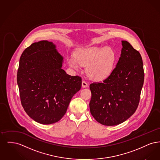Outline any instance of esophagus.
<instances>
[{
  "label": "esophagus",
  "instance_id": "34e87169",
  "mask_svg": "<svg viewBox=\"0 0 160 160\" xmlns=\"http://www.w3.org/2000/svg\"><path fill=\"white\" fill-rule=\"evenodd\" d=\"M88 86V83L85 80H83L82 82V87L83 88H86Z\"/></svg>",
  "mask_w": 160,
  "mask_h": 160
}]
</instances>
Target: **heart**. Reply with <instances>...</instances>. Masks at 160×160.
<instances>
[{"label": "heart", "mask_w": 160, "mask_h": 160, "mask_svg": "<svg viewBox=\"0 0 160 160\" xmlns=\"http://www.w3.org/2000/svg\"><path fill=\"white\" fill-rule=\"evenodd\" d=\"M114 51L110 47L93 46L77 49L75 57L68 59L69 65L77 69L79 65L87 67L86 72L93 79L101 80L108 76L113 67Z\"/></svg>", "instance_id": "obj_1"}]
</instances>
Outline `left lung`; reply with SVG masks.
Here are the masks:
<instances>
[{
	"label": "left lung",
	"mask_w": 160,
	"mask_h": 160,
	"mask_svg": "<svg viewBox=\"0 0 160 160\" xmlns=\"http://www.w3.org/2000/svg\"><path fill=\"white\" fill-rule=\"evenodd\" d=\"M121 57L110 75L102 82L89 86L91 113L106 126L120 124L134 113L144 82V69L138 51L122 41Z\"/></svg>",
	"instance_id": "left-lung-1"
}]
</instances>
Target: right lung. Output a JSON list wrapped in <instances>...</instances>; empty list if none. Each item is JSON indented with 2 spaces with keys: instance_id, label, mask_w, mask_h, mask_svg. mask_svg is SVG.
I'll use <instances>...</instances> for the list:
<instances>
[{
  "instance_id": "add662e5",
  "label": "right lung",
  "mask_w": 160,
  "mask_h": 160,
  "mask_svg": "<svg viewBox=\"0 0 160 160\" xmlns=\"http://www.w3.org/2000/svg\"><path fill=\"white\" fill-rule=\"evenodd\" d=\"M52 42L41 41L26 48L20 59L17 81L24 111L35 121L51 124L66 113L82 87V77L62 69L63 58Z\"/></svg>"
}]
</instances>
